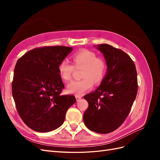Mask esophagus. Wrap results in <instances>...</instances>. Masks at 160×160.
Returning <instances> with one entry per match:
<instances>
[{
    "mask_svg": "<svg viewBox=\"0 0 160 160\" xmlns=\"http://www.w3.org/2000/svg\"><path fill=\"white\" fill-rule=\"evenodd\" d=\"M75 98H76L77 101H79V100L81 99V95H75Z\"/></svg>",
    "mask_w": 160,
    "mask_h": 160,
    "instance_id": "1",
    "label": "esophagus"
}]
</instances>
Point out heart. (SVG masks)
Masks as SVG:
<instances>
[{
	"instance_id": "b5f03b06",
	"label": "heart",
	"mask_w": 160,
	"mask_h": 160,
	"mask_svg": "<svg viewBox=\"0 0 160 160\" xmlns=\"http://www.w3.org/2000/svg\"><path fill=\"white\" fill-rule=\"evenodd\" d=\"M74 65L66 59L60 62L58 66V71L62 81L67 82L71 80L75 67H83L81 77L83 79L73 81L67 86V91L75 95H82L91 89L93 82L96 84L102 81L107 71L105 61L98 57L93 51L83 50L75 52L72 55ZM75 67H74V66Z\"/></svg>"
}]
</instances>
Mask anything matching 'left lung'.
I'll use <instances>...</instances> for the list:
<instances>
[{"label":"left lung","mask_w":160,"mask_h":160,"mask_svg":"<svg viewBox=\"0 0 160 160\" xmlns=\"http://www.w3.org/2000/svg\"><path fill=\"white\" fill-rule=\"evenodd\" d=\"M97 49L103 53L108 71L99 88L84 96L89 107L83 122L92 132L105 134L117 129L128 116L138 93V77L127 53L108 44Z\"/></svg>","instance_id":"8db88e82"}]
</instances>
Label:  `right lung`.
I'll list each match as a JSON object with an SVG mask.
<instances>
[{
    "label": "right lung",
    "instance_id": "obj_1",
    "mask_svg": "<svg viewBox=\"0 0 160 160\" xmlns=\"http://www.w3.org/2000/svg\"><path fill=\"white\" fill-rule=\"evenodd\" d=\"M72 47L35 48L18 59L14 70L12 93L17 110L28 128L48 132L63 123L74 95L61 93L65 88L58 71Z\"/></svg>",
    "mask_w": 160,
    "mask_h": 160
}]
</instances>
